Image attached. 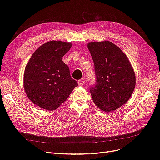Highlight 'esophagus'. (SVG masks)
I'll return each instance as SVG.
<instances>
[{
    "label": "esophagus",
    "instance_id": "1",
    "mask_svg": "<svg viewBox=\"0 0 160 160\" xmlns=\"http://www.w3.org/2000/svg\"><path fill=\"white\" fill-rule=\"evenodd\" d=\"M84 83H85V81L83 79H81L78 81V85L79 86H83L84 85Z\"/></svg>",
    "mask_w": 160,
    "mask_h": 160
}]
</instances>
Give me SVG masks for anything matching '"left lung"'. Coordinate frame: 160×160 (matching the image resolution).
I'll list each match as a JSON object with an SVG mask.
<instances>
[{
    "instance_id": "obj_1",
    "label": "left lung",
    "mask_w": 160,
    "mask_h": 160,
    "mask_svg": "<svg viewBox=\"0 0 160 160\" xmlns=\"http://www.w3.org/2000/svg\"><path fill=\"white\" fill-rule=\"evenodd\" d=\"M95 66V83L90 87L92 99L104 111L125 104L132 95L135 75L127 56L111 42L88 45Z\"/></svg>"
}]
</instances>
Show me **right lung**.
<instances>
[{
  "mask_svg": "<svg viewBox=\"0 0 160 160\" xmlns=\"http://www.w3.org/2000/svg\"><path fill=\"white\" fill-rule=\"evenodd\" d=\"M71 43L52 41L33 52L24 72V88L29 99L42 109L52 111L67 100L78 85L71 78L62 57Z\"/></svg>",
  "mask_w": 160,
  "mask_h": 160,
  "instance_id": "add662e5",
  "label": "right lung"
}]
</instances>
